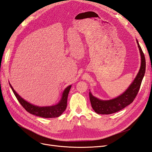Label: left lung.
<instances>
[{
    "mask_svg": "<svg viewBox=\"0 0 152 152\" xmlns=\"http://www.w3.org/2000/svg\"><path fill=\"white\" fill-rule=\"evenodd\" d=\"M137 44L140 51L141 63L140 71L134 80L133 81L129 88L118 97L108 101L100 100L95 98L89 92V99L92 108L94 112L99 114H111L122 110L127 105L130 104L138 93L140 86L143 79L146 70V61L143 52L137 40Z\"/></svg>",
    "mask_w": 152,
    "mask_h": 152,
    "instance_id": "1",
    "label": "left lung"
}]
</instances>
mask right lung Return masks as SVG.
Returning <instances> with one entry per match:
<instances>
[{
	"mask_svg": "<svg viewBox=\"0 0 152 152\" xmlns=\"http://www.w3.org/2000/svg\"><path fill=\"white\" fill-rule=\"evenodd\" d=\"M10 86L13 91L14 94L16 97L18 102L22 105L27 112H29L31 114L35 115L36 116L41 117L43 118H55L60 116L65 111L67 106V99H68V95L69 91L70 90L71 86H69L64 91L62 98L59 103L54 106H51V107H39L37 106H35L29 103L28 102H26L21 97L18 95L16 91L14 90L10 84Z\"/></svg>",
	"mask_w": 152,
	"mask_h": 152,
	"instance_id": "obj_1",
	"label": "right lung"
}]
</instances>
